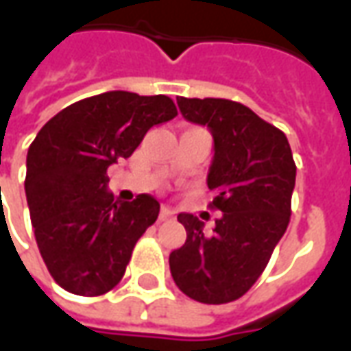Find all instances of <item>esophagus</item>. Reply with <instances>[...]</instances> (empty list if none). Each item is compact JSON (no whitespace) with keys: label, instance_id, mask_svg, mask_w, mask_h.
<instances>
[{"label":"esophagus","instance_id":"1","mask_svg":"<svg viewBox=\"0 0 351 351\" xmlns=\"http://www.w3.org/2000/svg\"><path fill=\"white\" fill-rule=\"evenodd\" d=\"M171 218H173V214H171V210H169V208H161V210H160V220L161 221H167V220H171Z\"/></svg>","mask_w":351,"mask_h":351}]
</instances>
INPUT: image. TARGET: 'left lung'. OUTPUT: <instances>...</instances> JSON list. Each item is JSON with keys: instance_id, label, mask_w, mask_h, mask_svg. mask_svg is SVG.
Returning a JSON list of instances; mask_svg holds the SVG:
<instances>
[{"instance_id": "1", "label": "left lung", "mask_w": 351, "mask_h": 351, "mask_svg": "<svg viewBox=\"0 0 351 351\" xmlns=\"http://www.w3.org/2000/svg\"><path fill=\"white\" fill-rule=\"evenodd\" d=\"M186 120L206 125L214 160L206 184L221 216L210 233L193 214H178L186 243L171 252L178 289L205 304L237 301L261 276L286 233L295 188L293 154L284 131L243 103L176 97Z\"/></svg>"}]
</instances>
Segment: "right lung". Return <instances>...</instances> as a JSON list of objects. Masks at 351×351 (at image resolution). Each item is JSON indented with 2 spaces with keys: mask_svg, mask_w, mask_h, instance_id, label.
<instances>
[{
  "mask_svg": "<svg viewBox=\"0 0 351 351\" xmlns=\"http://www.w3.org/2000/svg\"><path fill=\"white\" fill-rule=\"evenodd\" d=\"M176 114L167 95L105 92L60 110L29 145L24 186L35 241L65 291L97 297L122 280L160 203L148 193L116 201L107 191V169Z\"/></svg>",
  "mask_w": 351,
  "mask_h": 351,
  "instance_id": "obj_1",
  "label": "right lung"
}]
</instances>
